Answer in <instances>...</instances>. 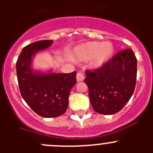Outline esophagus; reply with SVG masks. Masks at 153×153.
<instances>
[{
    "instance_id": "obj_1",
    "label": "esophagus",
    "mask_w": 153,
    "mask_h": 153,
    "mask_svg": "<svg viewBox=\"0 0 153 153\" xmlns=\"http://www.w3.org/2000/svg\"><path fill=\"white\" fill-rule=\"evenodd\" d=\"M76 78H77V81H84V76L81 72H78L76 75Z\"/></svg>"
}]
</instances>
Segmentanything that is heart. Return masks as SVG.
Here are the masks:
<instances>
[{"label":"heart","mask_w":153,"mask_h":153,"mask_svg":"<svg viewBox=\"0 0 153 153\" xmlns=\"http://www.w3.org/2000/svg\"><path fill=\"white\" fill-rule=\"evenodd\" d=\"M114 47L109 42L91 41L78 46L74 49V55L80 61L91 59L94 68H100L104 65L112 56Z\"/></svg>","instance_id":"b5f03b06"}]
</instances>
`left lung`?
Listing matches in <instances>:
<instances>
[{
	"label": "left lung",
	"mask_w": 153,
	"mask_h": 153,
	"mask_svg": "<svg viewBox=\"0 0 153 153\" xmlns=\"http://www.w3.org/2000/svg\"><path fill=\"white\" fill-rule=\"evenodd\" d=\"M84 82L89 88L92 108L102 115H112L124 108L135 90L137 59L126 49L115 54L103 67L86 70Z\"/></svg>",
	"instance_id": "8db88e82"
}]
</instances>
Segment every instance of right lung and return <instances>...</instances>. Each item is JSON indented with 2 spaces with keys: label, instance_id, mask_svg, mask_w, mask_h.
Returning <instances> with one entry per match:
<instances>
[{
  "label": "right lung",
  "instance_id": "add662e5",
  "mask_svg": "<svg viewBox=\"0 0 153 153\" xmlns=\"http://www.w3.org/2000/svg\"><path fill=\"white\" fill-rule=\"evenodd\" d=\"M52 40H44L26 46L16 62L17 77L21 96L40 116L55 118L65 113L72 87L76 83V72L55 73L35 72L32 61L38 52L45 50Z\"/></svg>",
  "mask_w": 153,
  "mask_h": 153
}]
</instances>
